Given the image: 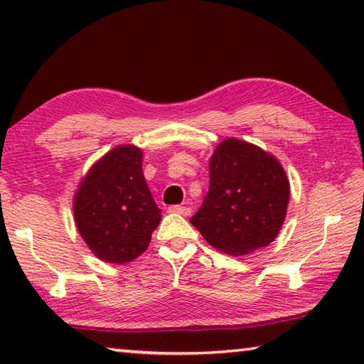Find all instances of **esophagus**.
I'll use <instances>...</instances> for the list:
<instances>
[{
	"mask_svg": "<svg viewBox=\"0 0 364 364\" xmlns=\"http://www.w3.org/2000/svg\"><path fill=\"white\" fill-rule=\"evenodd\" d=\"M168 212L180 213V215H183V217H188V215H191V208L189 207H183V205H170L168 207Z\"/></svg>",
	"mask_w": 364,
	"mask_h": 364,
	"instance_id": "1",
	"label": "esophagus"
}]
</instances>
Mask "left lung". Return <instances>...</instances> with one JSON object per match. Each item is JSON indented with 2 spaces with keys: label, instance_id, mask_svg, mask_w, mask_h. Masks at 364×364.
<instances>
[{
  "label": "left lung",
  "instance_id": "obj_1",
  "mask_svg": "<svg viewBox=\"0 0 364 364\" xmlns=\"http://www.w3.org/2000/svg\"><path fill=\"white\" fill-rule=\"evenodd\" d=\"M208 193L191 223L215 249L245 255L274 241L286 218L289 181L260 147L228 138L208 164Z\"/></svg>",
  "mask_w": 364,
  "mask_h": 364
}]
</instances>
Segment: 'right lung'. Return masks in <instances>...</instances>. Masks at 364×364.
Wrapping results in <instances>:
<instances>
[{"instance_id": "right-lung-1", "label": "right lung", "mask_w": 364, "mask_h": 364, "mask_svg": "<svg viewBox=\"0 0 364 364\" xmlns=\"http://www.w3.org/2000/svg\"><path fill=\"white\" fill-rule=\"evenodd\" d=\"M141 162L138 147H115L88 171L75 194L78 231L104 262L128 263L139 257L162 218Z\"/></svg>"}]
</instances>
